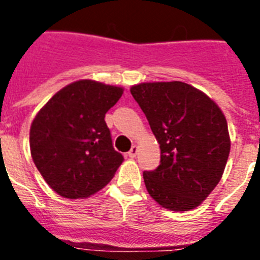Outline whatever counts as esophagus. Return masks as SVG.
<instances>
[{"label": "esophagus", "mask_w": 260, "mask_h": 260, "mask_svg": "<svg viewBox=\"0 0 260 260\" xmlns=\"http://www.w3.org/2000/svg\"><path fill=\"white\" fill-rule=\"evenodd\" d=\"M138 151H139L138 146H132V148H131L129 152H128V156H129V158H136V155H138Z\"/></svg>", "instance_id": "1"}]
</instances>
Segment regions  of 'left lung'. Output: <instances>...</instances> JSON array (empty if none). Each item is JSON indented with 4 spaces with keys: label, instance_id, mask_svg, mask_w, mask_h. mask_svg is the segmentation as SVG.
<instances>
[{
    "label": "left lung",
    "instance_id": "left-lung-1",
    "mask_svg": "<svg viewBox=\"0 0 260 260\" xmlns=\"http://www.w3.org/2000/svg\"><path fill=\"white\" fill-rule=\"evenodd\" d=\"M160 147V165L144 171L147 191L159 205L197 208L217 186L231 150L225 116L201 90L185 82L131 87Z\"/></svg>",
    "mask_w": 260,
    "mask_h": 260
}]
</instances>
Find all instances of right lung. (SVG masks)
Masks as SVG:
<instances>
[{
	"instance_id": "right-lung-1",
	"label": "right lung",
	"mask_w": 260,
	"mask_h": 260,
	"mask_svg": "<svg viewBox=\"0 0 260 260\" xmlns=\"http://www.w3.org/2000/svg\"><path fill=\"white\" fill-rule=\"evenodd\" d=\"M122 87L81 79L39 110L29 131L30 155L44 181L64 198H86L110 182L124 160L113 148L106 112Z\"/></svg>"
}]
</instances>
